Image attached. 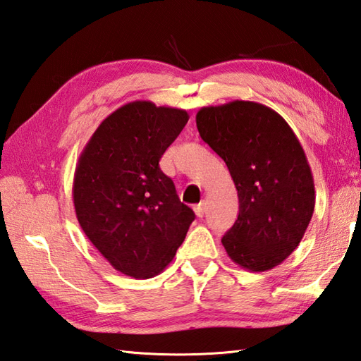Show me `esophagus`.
Wrapping results in <instances>:
<instances>
[{"label": "esophagus", "instance_id": "1", "mask_svg": "<svg viewBox=\"0 0 361 361\" xmlns=\"http://www.w3.org/2000/svg\"><path fill=\"white\" fill-rule=\"evenodd\" d=\"M194 211H195V214H197L198 216H203L204 212H206V203H204V201H201L200 204H197V206L194 207Z\"/></svg>", "mask_w": 361, "mask_h": 361}]
</instances>
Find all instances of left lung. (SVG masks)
<instances>
[{
    "instance_id": "8db88e82",
    "label": "left lung",
    "mask_w": 361,
    "mask_h": 361,
    "mask_svg": "<svg viewBox=\"0 0 361 361\" xmlns=\"http://www.w3.org/2000/svg\"><path fill=\"white\" fill-rule=\"evenodd\" d=\"M197 128L238 192V219L221 238L226 252L250 272L279 266L300 245L315 206L312 172L294 130L271 107L241 99L201 107Z\"/></svg>"
}]
</instances>
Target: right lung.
Wrapping results in <instances>:
<instances>
[{"label": "right lung", "mask_w": 361, "mask_h": 361, "mask_svg": "<svg viewBox=\"0 0 361 361\" xmlns=\"http://www.w3.org/2000/svg\"><path fill=\"white\" fill-rule=\"evenodd\" d=\"M188 120L183 109L124 104L98 126L75 169L73 206L82 232L133 279L160 274L195 220L158 164Z\"/></svg>", "instance_id": "1"}]
</instances>
